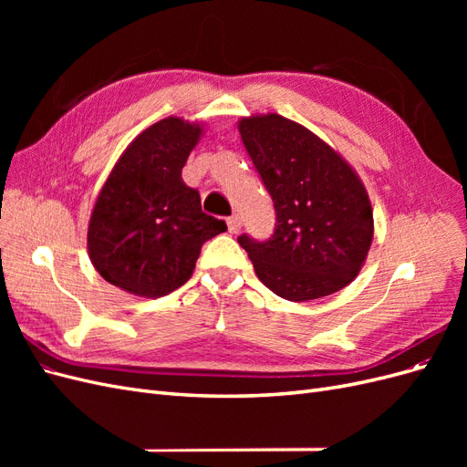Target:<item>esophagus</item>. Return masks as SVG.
Segmentation results:
<instances>
[{"label":"esophagus","mask_w":467,"mask_h":467,"mask_svg":"<svg viewBox=\"0 0 467 467\" xmlns=\"http://www.w3.org/2000/svg\"><path fill=\"white\" fill-rule=\"evenodd\" d=\"M239 230H242V220H239L237 216L228 218V232L230 234H237Z\"/></svg>","instance_id":"obj_1"}]
</instances>
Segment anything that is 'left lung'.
Instances as JSON below:
<instances>
[{"instance_id":"obj_1","label":"left lung","mask_w":467,"mask_h":467,"mask_svg":"<svg viewBox=\"0 0 467 467\" xmlns=\"http://www.w3.org/2000/svg\"><path fill=\"white\" fill-rule=\"evenodd\" d=\"M237 129L276 212L266 242L237 237L259 280L290 302L350 285L374 237L372 204L355 169L317 134L276 112L244 117Z\"/></svg>"}]
</instances>
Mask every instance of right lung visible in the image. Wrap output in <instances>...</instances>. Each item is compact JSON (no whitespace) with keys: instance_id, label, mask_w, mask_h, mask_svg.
<instances>
[{"instance_id":"right-lung-1","label":"right lung","mask_w":467,"mask_h":467,"mask_svg":"<svg viewBox=\"0 0 467 467\" xmlns=\"http://www.w3.org/2000/svg\"><path fill=\"white\" fill-rule=\"evenodd\" d=\"M202 124L167 117L138 134L112 167L88 228L95 271L112 286L161 298L191 278L202 244L228 230L181 177Z\"/></svg>"}]
</instances>
